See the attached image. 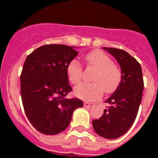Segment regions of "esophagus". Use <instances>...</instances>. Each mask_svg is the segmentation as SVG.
I'll list each match as a JSON object with an SVG mask.
<instances>
[{"label": "esophagus", "mask_w": 158, "mask_h": 158, "mask_svg": "<svg viewBox=\"0 0 158 158\" xmlns=\"http://www.w3.org/2000/svg\"><path fill=\"white\" fill-rule=\"evenodd\" d=\"M94 106V104H92V103H89V102H85L84 103V107H87V108H89V107H92Z\"/></svg>", "instance_id": "obj_1"}]
</instances>
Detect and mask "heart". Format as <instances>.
<instances>
[{"instance_id":"obj_1","label":"heart","mask_w":158,"mask_h":158,"mask_svg":"<svg viewBox=\"0 0 158 158\" xmlns=\"http://www.w3.org/2000/svg\"><path fill=\"white\" fill-rule=\"evenodd\" d=\"M88 65L96 69L92 80L94 82L81 83L74 89L78 98L85 100H95L100 98L104 93H112L118 88L122 81L120 67L113 63L107 54L99 50H95L85 55ZM66 74L69 81L78 84L82 78V67L78 61L73 59L66 67Z\"/></svg>"}]
</instances>
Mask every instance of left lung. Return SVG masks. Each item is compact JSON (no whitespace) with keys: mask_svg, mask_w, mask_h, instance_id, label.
<instances>
[{"mask_svg":"<svg viewBox=\"0 0 158 158\" xmlns=\"http://www.w3.org/2000/svg\"><path fill=\"white\" fill-rule=\"evenodd\" d=\"M115 57L122 70V81L106 103L110 106L99 119L93 120V129L100 136L115 139L131 128L142 101L144 82L142 67L135 58L123 50L103 47Z\"/></svg>","mask_w":158,"mask_h":158,"instance_id":"obj_1","label":"left lung"}]
</instances>
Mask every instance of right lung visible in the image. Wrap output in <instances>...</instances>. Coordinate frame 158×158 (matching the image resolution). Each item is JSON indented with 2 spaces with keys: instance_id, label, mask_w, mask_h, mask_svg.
<instances>
[{
  "instance_id": "obj_1",
  "label": "right lung",
  "mask_w": 158,
  "mask_h": 158,
  "mask_svg": "<svg viewBox=\"0 0 158 158\" xmlns=\"http://www.w3.org/2000/svg\"><path fill=\"white\" fill-rule=\"evenodd\" d=\"M78 54L73 47L50 44L39 47L25 60L20 92L25 114L32 126L47 135L66 129L82 100L65 98L72 88L66 67Z\"/></svg>"
}]
</instances>
